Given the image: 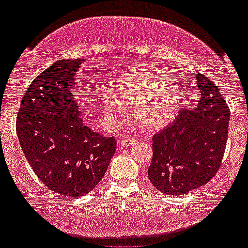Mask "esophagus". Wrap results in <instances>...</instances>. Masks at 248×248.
Listing matches in <instances>:
<instances>
[{
    "label": "esophagus",
    "instance_id": "esophagus-1",
    "mask_svg": "<svg viewBox=\"0 0 248 248\" xmlns=\"http://www.w3.org/2000/svg\"><path fill=\"white\" fill-rule=\"evenodd\" d=\"M137 142V140L135 138H127V139H123L118 141V144L120 147H130V145L135 144Z\"/></svg>",
    "mask_w": 248,
    "mask_h": 248
}]
</instances>
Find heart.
Instances as JSON below:
<instances>
[{
  "mask_svg": "<svg viewBox=\"0 0 248 248\" xmlns=\"http://www.w3.org/2000/svg\"><path fill=\"white\" fill-rule=\"evenodd\" d=\"M122 103H133V115L147 131L163 128L173 119L181 106L179 90L169 73L155 69H139L121 77L116 90ZM103 111L113 124H120L124 116V106L117 100L104 101Z\"/></svg>",
  "mask_w": 248,
  "mask_h": 248,
  "instance_id": "heart-1",
  "label": "heart"
}]
</instances>
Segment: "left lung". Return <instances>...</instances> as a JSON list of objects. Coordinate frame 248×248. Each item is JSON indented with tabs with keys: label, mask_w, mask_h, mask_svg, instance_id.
<instances>
[{
	"label": "left lung",
	"mask_w": 248,
	"mask_h": 248,
	"mask_svg": "<svg viewBox=\"0 0 248 248\" xmlns=\"http://www.w3.org/2000/svg\"><path fill=\"white\" fill-rule=\"evenodd\" d=\"M187 87V107L152 138L149 180L172 196L186 194L213 179L229 136L231 112L217 86L198 73Z\"/></svg>",
	"instance_id": "left-lung-1"
}]
</instances>
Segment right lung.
Listing matches in <instances>:
<instances>
[{"mask_svg":"<svg viewBox=\"0 0 248 248\" xmlns=\"http://www.w3.org/2000/svg\"><path fill=\"white\" fill-rule=\"evenodd\" d=\"M85 61L61 60L31 82L18 109L19 144L35 174L55 193L82 198L96 187L115 155L117 141L82 119L76 86Z\"/></svg>","mask_w":248,"mask_h":248,"instance_id":"add662e5","label":"right lung"}]
</instances>
